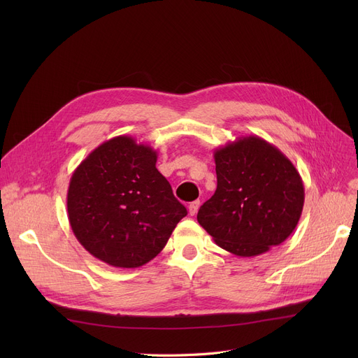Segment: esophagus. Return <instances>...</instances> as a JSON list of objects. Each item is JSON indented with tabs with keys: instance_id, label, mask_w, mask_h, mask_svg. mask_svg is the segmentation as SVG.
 <instances>
[{
	"instance_id": "obj_1",
	"label": "esophagus",
	"mask_w": 358,
	"mask_h": 358,
	"mask_svg": "<svg viewBox=\"0 0 358 358\" xmlns=\"http://www.w3.org/2000/svg\"><path fill=\"white\" fill-rule=\"evenodd\" d=\"M199 208H200V200H194L193 203L189 204V213H190L192 216H194V215L197 213Z\"/></svg>"
}]
</instances>
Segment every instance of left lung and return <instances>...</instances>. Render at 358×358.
<instances>
[{
    "mask_svg": "<svg viewBox=\"0 0 358 358\" xmlns=\"http://www.w3.org/2000/svg\"><path fill=\"white\" fill-rule=\"evenodd\" d=\"M217 187L197 220L220 248L255 257L285 242L297 227L305 187L292 161L259 136L215 150Z\"/></svg>",
    "mask_w": 358,
    "mask_h": 358,
    "instance_id": "left-lung-1",
    "label": "left lung"
}]
</instances>
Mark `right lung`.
<instances>
[{"instance_id":"1","label":"right lung","mask_w":358,"mask_h":358,"mask_svg":"<svg viewBox=\"0 0 358 358\" xmlns=\"http://www.w3.org/2000/svg\"><path fill=\"white\" fill-rule=\"evenodd\" d=\"M157 158L154 148L122 135L94 149L71 177V229L108 266L136 268L154 259L187 215Z\"/></svg>"}]
</instances>
